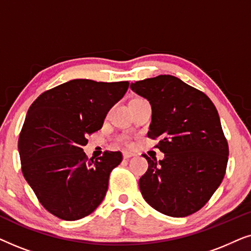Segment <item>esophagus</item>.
Wrapping results in <instances>:
<instances>
[{
	"mask_svg": "<svg viewBox=\"0 0 251 251\" xmlns=\"http://www.w3.org/2000/svg\"><path fill=\"white\" fill-rule=\"evenodd\" d=\"M133 156H136V155L133 153H131V152H123V159L129 160V159H131V157H133Z\"/></svg>",
	"mask_w": 251,
	"mask_h": 251,
	"instance_id": "34e87169",
	"label": "esophagus"
}]
</instances>
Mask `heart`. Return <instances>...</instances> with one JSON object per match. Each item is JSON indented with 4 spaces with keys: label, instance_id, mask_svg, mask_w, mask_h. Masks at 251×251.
<instances>
[{
    "label": "heart",
    "instance_id": "heart-1",
    "mask_svg": "<svg viewBox=\"0 0 251 251\" xmlns=\"http://www.w3.org/2000/svg\"><path fill=\"white\" fill-rule=\"evenodd\" d=\"M120 142L125 144V145H131V142H130V138L126 136H122L121 138H120Z\"/></svg>",
    "mask_w": 251,
    "mask_h": 251
}]
</instances>
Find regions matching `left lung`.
Segmentation results:
<instances>
[{
  "instance_id": "obj_1",
  "label": "left lung",
  "mask_w": 251,
  "mask_h": 251,
  "mask_svg": "<svg viewBox=\"0 0 251 251\" xmlns=\"http://www.w3.org/2000/svg\"><path fill=\"white\" fill-rule=\"evenodd\" d=\"M130 88L152 106L147 136L164 153L139 179L143 198L155 210L186 217L203 207L225 176L228 144L215 105L203 92L173 75H159Z\"/></svg>"
}]
</instances>
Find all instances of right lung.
Segmentation results:
<instances>
[{
    "label": "right lung",
    "instance_id": "1",
    "mask_svg": "<svg viewBox=\"0 0 251 251\" xmlns=\"http://www.w3.org/2000/svg\"><path fill=\"white\" fill-rule=\"evenodd\" d=\"M128 88V81L76 78L44 91L30 105L18 140L22 171L50 214L77 221L104 200L122 154L106 151L89 160L82 147Z\"/></svg>",
    "mask_w": 251,
    "mask_h": 251
}]
</instances>
